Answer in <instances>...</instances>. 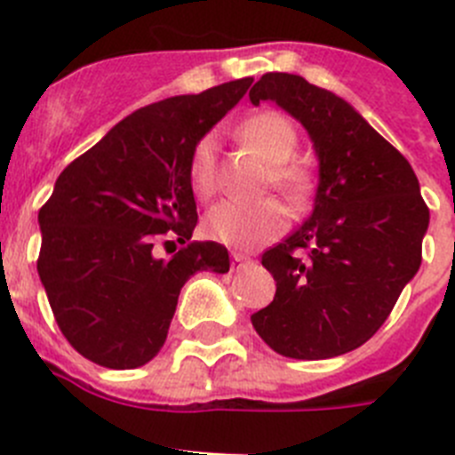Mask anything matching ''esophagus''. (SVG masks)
Here are the masks:
<instances>
[{"instance_id":"34e87169","label":"esophagus","mask_w":455,"mask_h":455,"mask_svg":"<svg viewBox=\"0 0 455 455\" xmlns=\"http://www.w3.org/2000/svg\"><path fill=\"white\" fill-rule=\"evenodd\" d=\"M246 262H251V257L243 255V252H232V264H235V267H241V264Z\"/></svg>"}]
</instances>
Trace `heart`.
Listing matches in <instances>:
<instances>
[{
	"instance_id": "heart-1",
	"label": "heart",
	"mask_w": 455,
	"mask_h": 455,
	"mask_svg": "<svg viewBox=\"0 0 455 455\" xmlns=\"http://www.w3.org/2000/svg\"><path fill=\"white\" fill-rule=\"evenodd\" d=\"M239 136L267 159L273 188L283 193L289 203L299 204L312 191V172L300 162H293L299 150V132L287 116L277 111H262L243 120ZM216 134H204L196 143L188 162V180L198 196H209L216 184ZM283 209L273 200H220L204 216V232L235 251H251L283 235Z\"/></svg>"
}]
</instances>
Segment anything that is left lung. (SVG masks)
Masks as SVG:
<instances>
[{"instance_id": "left-lung-1", "label": "left lung", "mask_w": 455, "mask_h": 455, "mask_svg": "<svg viewBox=\"0 0 455 455\" xmlns=\"http://www.w3.org/2000/svg\"><path fill=\"white\" fill-rule=\"evenodd\" d=\"M251 102H275L307 130L319 187L309 219L262 255L273 303L251 316L284 357L325 360L363 347L421 264L428 207L419 180L355 108L299 75L268 72Z\"/></svg>"}]
</instances>
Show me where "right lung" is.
<instances>
[{"instance_id": "obj_1", "label": "right lung", "mask_w": 455, "mask_h": 455, "mask_svg": "<svg viewBox=\"0 0 455 455\" xmlns=\"http://www.w3.org/2000/svg\"><path fill=\"white\" fill-rule=\"evenodd\" d=\"M252 79L139 108L59 175L38 212V275L75 351L108 369H136L162 351L180 289L198 271L228 273L216 241L187 243L198 223L191 152Z\"/></svg>"}]
</instances>
